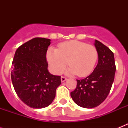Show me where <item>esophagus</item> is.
<instances>
[{"instance_id": "1", "label": "esophagus", "mask_w": 128, "mask_h": 128, "mask_svg": "<svg viewBox=\"0 0 128 128\" xmlns=\"http://www.w3.org/2000/svg\"><path fill=\"white\" fill-rule=\"evenodd\" d=\"M66 80H67V78H66V77H64V76H62V77H61V81H62V82H65Z\"/></svg>"}]
</instances>
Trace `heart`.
<instances>
[{
	"instance_id": "1",
	"label": "heart",
	"mask_w": 128,
	"mask_h": 128,
	"mask_svg": "<svg viewBox=\"0 0 128 128\" xmlns=\"http://www.w3.org/2000/svg\"><path fill=\"white\" fill-rule=\"evenodd\" d=\"M46 56L50 70L54 74H61L68 62V74L85 77L93 72L98 52L93 45L72 40L61 43L57 50L49 49Z\"/></svg>"
}]
</instances>
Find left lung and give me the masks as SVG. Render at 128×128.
I'll return each instance as SVG.
<instances>
[{
    "instance_id": "1",
    "label": "left lung",
    "mask_w": 128,
    "mask_h": 128,
    "mask_svg": "<svg viewBox=\"0 0 128 128\" xmlns=\"http://www.w3.org/2000/svg\"><path fill=\"white\" fill-rule=\"evenodd\" d=\"M98 52V64L90 76L77 80V86L70 93L74 102L84 108H94L103 102L111 90L115 77L113 52L104 44L95 41Z\"/></svg>"
}]
</instances>
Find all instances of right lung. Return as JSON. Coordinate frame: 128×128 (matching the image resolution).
<instances>
[{
    "label": "right lung",
    "instance_id": "obj_1",
    "mask_svg": "<svg viewBox=\"0 0 128 128\" xmlns=\"http://www.w3.org/2000/svg\"><path fill=\"white\" fill-rule=\"evenodd\" d=\"M50 39L34 38L21 45L15 52L11 79L16 93L24 103L40 109L52 104L61 76L48 70L46 52Z\"/></svg>",
    "mask_w": 128,
    "mask_h": 128
}]
</instances>
